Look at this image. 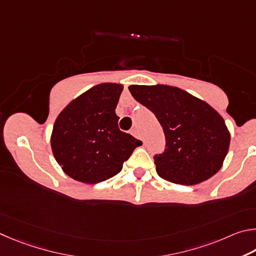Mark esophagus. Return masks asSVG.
Masks as SVG:
<instances>
[{
  "label": "esophagus",
  "instance_id": "obj_1",
  "mask_svg": "<svg viewBox=\"0 0 256 256\" xmlns=\"http://www.w3.org/2000/svg\"><path fill=\"white\" fill-rule=\"evenodd\" d=\"M132 135L134 137H136V138H140V132H138V129H136V128H134L132 130Z\"/></svg>",
  "mask_w": 256,
  "mask_h": 256
}]
</instances>
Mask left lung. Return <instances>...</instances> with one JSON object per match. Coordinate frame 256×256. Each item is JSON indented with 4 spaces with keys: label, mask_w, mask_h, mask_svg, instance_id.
<instances>
[{
    "label": "left lung",
    "mask_w": 256,
    "mask_h": 256,
    "mask_svg": "<svg viewBox=\"0 0 256 256\" xmlns=\"http://www.w3.org/2000/svg\"><path fill=\"white\" fill-rule=\"evenodd\" d=\"M129 91L153 112L164 130L165 150L154 156L160 178L176 184L194 186L220 170L230 134L212 106L168 85H130Z\"/></svg>",
    "instance_id": "left-lung-1"
}]
</instances>
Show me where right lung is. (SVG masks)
Wrapping results in <instances>:
<instances>
[{
  "mask_svg": "<svg viewBox=\"0 0 256 256\" xmlns=\"http://www.w3.org/2000/svg\"><path fill=\"white\" fill-rule=\"evenodd\" d=\"M124 86L102 83L67 104L54 124L50 145L62 171L76 181L98 183L118 174L142 142L118 127Z\"/></svg>",
  "mask_w": 256,
  "mask_h": 256,
  "instance_id": "obj_1",
  "label": "right lung"
}]
</instances>
